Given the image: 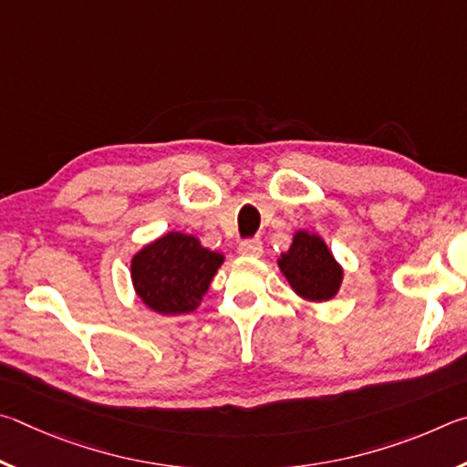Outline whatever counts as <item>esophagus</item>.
Instances as JSON below:
<instances>
[{"instance_id":"obj_1","label":"esophagus","mask_w":467,"mask_h":467,"mask_svg":"<svg viewBox=\"0 0 467 467\" xmlns=\"http://www.w3.org/2000/svg\"><path fill=\"white\" fill-rule=\"evenodd\" d=\"M238 252L242 256H254V258H258V256H263V242H260L258 238H252V240H244L242 244H240V248H238Z\"/></svg>"}]
</instances>
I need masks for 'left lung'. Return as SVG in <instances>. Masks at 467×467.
Segmentation results:
<instances>
[{
    "instance_id": "obj_1",
    "label": "left lung",
    "mask_w": 467,
    "mask_h": 467,
    "mask_svg": "<svg viewBox=\"0 0 467 467\" xmlns=\"http://www.w3.org/2000/svg\"><path fill=\"white\" fill-rule=\"evenodd\" d=\"M279 268L291 289L307 301H328L337 296L345 271L317 234L299 229L293 244L279 258Z\"/></svg>"
}]
</instances>
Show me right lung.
<instances>
[{"label": "right lung", "mask_w": 467, "mask_h": 467, "mask_svg": "<svg viewBox=\"0 0 467 467\" xmlns=\"http://www.w3.org/2000/svg\"><path fill=\"white\" fill-rule=\"evenodd\" d=\"M223 254L201 246L194 235L170 232L130 260L137 297L163 316L191 314L201 306Z\"/></svg>", "instance_id": "1"}]
</instances>
